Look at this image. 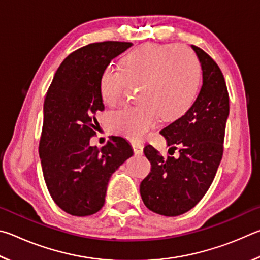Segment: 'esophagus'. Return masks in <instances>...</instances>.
<instances>
[{"mask_svg": "<svg viewBox=\"0 0 260 260\" xmlns=\"http://www.w3.org/2000/svg\"><path fill=\"white\" fill-rule=\"evenodd\" d=\"M132 147H133V150L135 155H142L143 152V146L138 142H132Z\"/></svg>", "mask_w": 260, "mask_h": 260, "instance_id": "esophagus-1", "label": "esophagus"}]
</instances>
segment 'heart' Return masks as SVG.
<instances>
[{
    "mask_svg": "<svg viewBox=\"0 0 260 260\" xmlns=\"http://www.w3.org/2000/svg\"><path fill=\"white\" fill-rule=\"evenodd\" d=\"M129 83L139 85L140 102L110 114L109 128L139 141L162 116L172 121L195 103L201 86V64L187 47L144 43L121 59L120 69L107 67L100 78L105 104L114 107L124 98Z\"/></svg>",
    "mask_w": 260,
    "mask_h": 260,
    "instance_id": "obj_1",
    "label": "heart"
}]
</instances>
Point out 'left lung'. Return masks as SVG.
I'll use <instances>...</instances> for the list:
<instances>
[{"label":"left lung","mask_w":260,"mask_h":260,"mask_svg":"<svg viewBox=\"0 0 260 260\" xmlns=\"http://www.w3.org/2000/svg\"><path fill=\"white\" fill-rule=\"evenodd\" d=\"M191 48L202 67L200 94L182 117L160 131L171 150L179 147V157H162L150 144L143 150L151 172L140 184L141 197L149 210L166 217L187 212L208 191L222 158L230 114L221 70L204 50Z\"/></svg>","instance_id":"8db88e82"}]
</instances>
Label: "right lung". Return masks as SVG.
Returning a JSON list of instances; mask_svg holds the SVG:
<instances>
[{"instance_id":"obj_1","label":"right lung","mask_w":260,"mask_h":260,"mask_svg":"<svg viewBox=\"0 0 260 260\" xmlns=\"http://www.w3.org/2000/svg\"><path fill=\"white\" fill-rule=\"evenodd\" d=\"M129 47L105 41L80 48L59 65L47 91L39 153L50 196L69 214L86 217L102 209L112 173L133 156L120 136L102 148L89 144L100 127L96 113L104 110L101 74Z\"/></svg>"}]
</instances>
